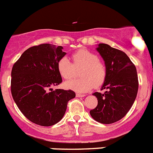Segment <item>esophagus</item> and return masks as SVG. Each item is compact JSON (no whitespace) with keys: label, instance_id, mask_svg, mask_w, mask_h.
<instances>
[{"label":"esophagus","instance_id":"esophagus-1","mask_svg":"<svg viewBox=\"0 0 153 153\" xmlns=\"http://www.w3.org/2000/svg\"><path fill=\"white\" fill-rule=\"evenodd\" d=\"M85 96H86L85 94H79V93H77L76 94L77 97H84Z\"/></svg>","mask_w":153,"mask_h":153}]
</instances>
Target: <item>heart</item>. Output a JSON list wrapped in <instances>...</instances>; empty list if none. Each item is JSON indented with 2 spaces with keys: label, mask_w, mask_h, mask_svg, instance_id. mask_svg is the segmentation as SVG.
Returning a JSON list of instances; mask_svg holds the SVG:
<instances>
[{
  "label": "heart",
  "mask_w": 153,
  "mask_h": 153,
  "mask_svg": "<svg viewBox=\"0 0 153 153\" xmlns=\"http://www.w3.org/2000/svg\"><path fill=\"white\" fill-rule=\"evenodd\" d=\"M72 62L66 56L57 61V71L65 80L75 75V69H80L78 79H72L65 83V88L77 92H86L94 87L103 83L106 77L105 65L98 59L95 53L86 49H81L72 55Z\"/></svg>",
  "instance_id": "1"
}]
</instances>
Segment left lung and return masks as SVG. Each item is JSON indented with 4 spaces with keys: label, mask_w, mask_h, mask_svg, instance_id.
<instances>
[{
    "label": "left lung",
    "mask_w": 153,
    "mask_h": 153,
    "mask_svg": "<svg viewBox=\"0 0 153 153\" xmlns=\"http://www.w3.org/2000/svg\"><path fill=\"white\" fill-rule=\"evenodd\" d=\"M105 61L106 77L101 90L95 92L98 104L90 111L91 117L102 124H112L126 115L137 97L138 77L134 64L123 51L106 44L97 48Z\"/></svg>",
    "instance_id": "1"
}]
</instances>
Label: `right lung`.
<instances>
[{
	"label": "right lung",
	"instance_id": "obj_1",
	"mask_svg": "<svg viewBox=\"0 0 153 153\" xmlns=\"http://www.w3.org/2000/svg\"><path fill=\"white\" fill-rule=\"evenodd\" d=\"M62 47L41 44L27 49L11 72V94L19 110L31 122L51 126L59 122L73 91L52 89L62 82L57 61L65 55Z\"/></svg>",
	"mask_w": 153,
	"mask_h": 153
}]
</instances>
